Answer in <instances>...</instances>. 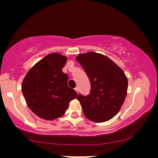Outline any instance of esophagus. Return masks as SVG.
<instances>
[{
  "label": "esophagus",
  "mask_w": 158,
  "mask_h": 158,
  "mask_svg": "<svg viewBox=\"0 0 158 158\" xmlns=\"http://www.w3.org/2000/svg\"><path fill=\"white\" fill-rule=\"evenodd\" d=\"M75 90H76L78 93V92H79V87H76V88H75Z\"/></svg>",
  "instance_id": "esophagus-1"
}]
</instances>
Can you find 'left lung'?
<instances>
[{
    "label": "left lung",
    "mask_w": 158,
    "mask_h": 158,
    "mask_svg": "<svg viewBox=\"0 0 158 158\" xmlns=\"http://www.w3.org/2000/svg\"><path fill=\"white\" fill-rule=\"evenodd\" d=\"M76 60L91 83L89 95L77 96L84 114L95 122L110 120L118 114L126 97L128 79L125 73L107 56L95 52L79 54Z\"/></svg>",
    "instance_id": "1"
}]
</instances>
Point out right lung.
<instances>
[{
    "label": "right lung",
    "mask_w": 158,
    "mask_h": 158,
    "mask_svg": "<svg viewBox=\"0 0 158 158\" xmlns=\"http://www.w3.org/2000/svg\"><path fill=\"white\" fill-rule=\"evenodd\" d=\"M67 57L48 54L29 70L22 83V92L30 110L46 120H54L65 114L77 92L67 85L68 76L62 69Z\"/></svg>",
    "instance_id": "right-lung-1"
}]
</instances>
